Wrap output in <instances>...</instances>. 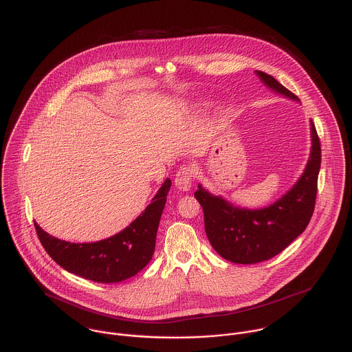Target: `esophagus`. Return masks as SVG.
Returning <instances> with one entry per match:
<instances>
[{"label": "esophagus", "instance_id": "esophagus-1", "mask_svg": "<svg viewBox=\"0 0 352 352\" xmlns=\"http://www.w3.org/2000/svg\"><path fill=\"white\" fill-rule=\"evenodd\" d=\"M192 179H194V169L192 166L187 165L179 169L175 177V184L180 191H188L192 187Z\"/></svg>", "mask_w": 352, "mask_h": 352}]
</instances>
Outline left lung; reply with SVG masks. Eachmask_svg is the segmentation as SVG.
Returning a JSON list of instances; mask_svg holds the SVG:
<instances>
[{"label": "left lung", "instance_id": "obj_1", "mask_svg": "<svg viewBox=\"0 0 352 352\" xmlns=\"http://www.w3.org/2000/svg\"><path fill=\"white\" fill-rule=\"evenodd\" d=\"M254 73L272 92L300 101L272 76L260 70ZM310 137V155L301 177L282 198L267 207H239L198 184L194 195L203 208L206 234L211 247L225 260L237 264L268 260L289 247L306 229L314 210L321 165L320 140L311 120Z\"/></svg>", "mask_w": 352, "mask_h": 352}]
</instances>
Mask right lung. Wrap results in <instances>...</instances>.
Instances as JSON below:
<instances>
[{"instance_id":"1","label":"right lung","mask_w":352,"mask_h":352,"mask_svg":"<svg viewBox=\"0 0 352 352\" xmlns=\"http://www.w3.org/2000/svg\"><path fill=\"white\" fill-rule=\"evenodd\" d=\"M172 182L166 179L151 203L126 229L96 243H69L35 229L43 248L63 270L98 283H118L137 275L151 261L155 236Z\"/></svg>"}]
</instances>
